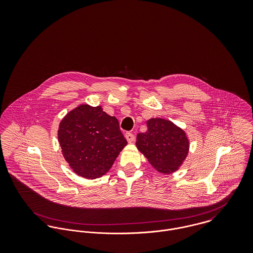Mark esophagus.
Wrapping results in <instances>:
<instances>
[{
    "label": "esophagus",
    "mask_w": 253,
    "mask_h": 253,
    "mask_svg": "<svg viewBox=\"0 0 253 253\" xmlns=\"http://www.w3.org/2000/svg\"><path fill=\"white\" fill-rule=\"evenodd\" d=\"M126 140H127V142L128 143H131V142H133L134 141V135L131 133V132H126Z\"/></svg>",
    "instance_id": "esophagus-1"
}]
</instances>
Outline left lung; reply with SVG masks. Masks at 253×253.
<instances>
[{
	"mask_svg": "<svg viewBox=\"0 0 253 253\" xmlns=\"http://www.w3.org/2000/svg\"><path fill=\"white\" fill-rule=\"evenodd\" d=\"M147 131L137 134L136 146L160 172L169 174L178 169L189 151L185 132L170 121L151 119Z\"/></svg>",
	"mask_w": 253,
	"mask_h": 253,
	"instance_id": "1",
	"label": "left lung"
}]
</instances>
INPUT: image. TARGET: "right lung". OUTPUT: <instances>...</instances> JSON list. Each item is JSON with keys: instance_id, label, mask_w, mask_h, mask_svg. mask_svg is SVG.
<instances>
[{"instance_id": "add662e5", "label": "right lung", "mask_w": 253, "mask_h": 253, "mask_svg": "<svg viewBox=\"0 0 253 253\" xmlns=\"http://www.w3.org/2000/svg\"><path fill=\"white\" fill-rule=\"evenodd\" d=\"M58 141L74 172L87 179L104 175L127 143L115 117L100 106L86 104L64 117L58 128Z\"/></svg>"}]
</instances>
